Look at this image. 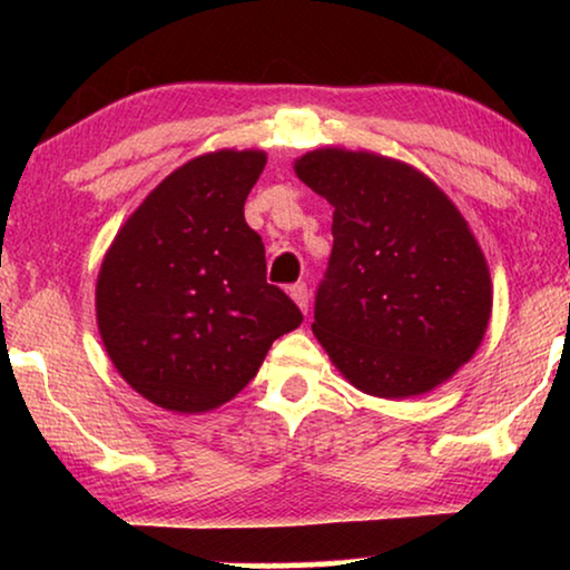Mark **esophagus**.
<instances>
[{
  "label": "esophagus",
  "instance_id": "34e87169",
  "mask_svg": "<svg viewBox=\"0 0 570 570\" xmlns=\"http://www.w3.org/2000/svg\"><path fill=\"white\" fill-rule=\"evenodd\" d=\"M291 298L298 303L303 314H308V287H306V283H295L291 287Z\"/></svg>",
  "mask_w": 570,
  "mask_h": 570
}]
</instances>
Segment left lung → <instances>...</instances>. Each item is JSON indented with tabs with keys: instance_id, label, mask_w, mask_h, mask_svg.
<instances>
[{
	"instance_id": "8db88e82",
	"label": "left lung",
	"mask_w": 570,
	"mask_h": 570,
	"mask_svg": "<svg viewBox=\"0 0 570 570\" xmlns=\"http://www.w3.org/2000/svg\"><path fill=\"white\" fill-rule=\"evenodd\" d=\"M295 174L334 207L311 330L342 376L386 400L454 376L482 342L493 295L451 199L420 170L371 153L314 150Z\"/></svg>"
}]
</instances>
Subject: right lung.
I'll return each instance as SVG.
<instances>
[{
    "label": "right lung",
    "instance_id": "obj_1",
    "mask_svg": "<svg viewBox=\"0 0 570 570\" xmlns=\"http://www.w3.org/2000/svg\"><path fill=\"white\" fill-rule=\"evenodd\" d=\"M264 153L194 158L124 223L98 275L104 345L124 381L158 407L207 412L256 376L303 314L267 283L244 205Z\"/></svg>",
    "mask_w": 570,
    "mask_h": 570
}]
</instances>
